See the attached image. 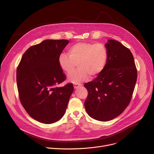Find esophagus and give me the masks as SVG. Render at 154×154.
Segmentation results:
<instances>
[{"instance_id": "esophagus-1", "label": "esophagus", "mask_w": 154, "mask_h": 154, "mask_svg": "<svg viewBox=\"0 0 154 154\" xmlns=\"http://www.w3.org/2000/svg\"><path fill=\"white\" fill-rule=\"evenodd\" d=\"M80 86H81L80 84H77V83H74V88L75 89L78 88H79Z\"/></svg>"}]
</instances>
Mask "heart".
Listing matches in <instances>:
<instances>
[{"label": "heart", "mask_w": 154, "mask_h": 154, "mask_svg": "<svg viewBox=\"0 0 154 154\" xmlns=\"http://www.w3.org/2000/svg\"><path fill=\"white\" fill-rule=\"evenodd\" d=\"M68 54L59 55V66L63 71L69 74L77 64L78 69L68 77L69 82L77 84L86 80L89 75L93 77L100 74L108 58L107 49L102 43H75L68 48Z\"/></svg>", "instance_id": "heart-1"}]
</instances>
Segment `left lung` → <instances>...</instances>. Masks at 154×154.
<instances>
[{
    "label": "left lung",
    "instance_id": "left-lung-1",
    "mask_svg": "<svg viewBox=\"0 0 154 154\" xmlns=\"http://www.w3.org/2000/svg\"><path fill=\"white\" fill-rule=\"evenodd\" d=\"M108 58L102 72L85 83L88 92L85 107L90 116L100 121H110L128 105L132 97L137 70L130 51L118 41L105 45Z\"/></svg>",
    "mask_w": 154,
    "mask_h": 154
}]
</instances>
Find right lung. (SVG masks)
Listing matches in <instances>:
<instances>
[{"mask_svg": "<svg viewBox=\"0 0 154 154\" xmlns=\"http://www.w3.org/2000/svg\"><path fill=\"white\" fill-rule=\"evenodd\" d=\"M66 39H46L30 47L17 68L19 97L34 119L52 124L64 115L74 91L72 83L57 85L66 79L58 58L69 43Z\"/></svg>", "mask_w": 154, "mask_h": 154, "instance_id": "add662e5", "label": "right lung"}]
</instances>
